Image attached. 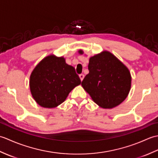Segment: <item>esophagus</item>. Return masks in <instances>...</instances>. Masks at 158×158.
Instances as JSON below:
<instances>
[{"mask_svg":"<svg viewBox=\"0 0 158 158\" xmlns=\"http://www.w3.org/2000/svg\"><path fill=\"white\" fill-rule=\"evenodd\" d=\"M79 77H80V79H81V81H83V78H84V75H83V74H80Z\"/></svg>","mask_w":158,"mask_h":158,"instance_id":"obj_1","label":"esophagus"}]
</instances>
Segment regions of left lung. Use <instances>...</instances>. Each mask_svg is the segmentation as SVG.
<instances>
[{"instance_id":"left-lung-1","label":"left lung","mask_w":158,"mask_h":158,"mask_svg":"<svg viewBox=\"0 0 158 158\" xmlns=\"http://www.w3.org/2000/svg\"><path fill=\"white\" fill-rule=\"evenodd\" d=\"M79 53L83 54L82 50ZM89 73L81 85L94 102L103 109H112L126 98L131 88L128 69L109 52L89 58Z\"/></svg>"}]
</instances>
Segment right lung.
<instances>
[{
    "label": "right lung",
    "mask_w": 158,
    "mask_h": 158,
    "mask_svg": "<svg viewBox=\"0 0 158 158\" xmlns=\"http://www.w3.org/2000/svg\"><path fill=\"white\" fill-rule=\"evenodd\" d=\"M81 84L73 66L63 57L50 55L36 66L30 77L33 98L44 108H54L62 104L69 94Z\"/></svg>",
    "instance_id": "1"
}]
</instances>
